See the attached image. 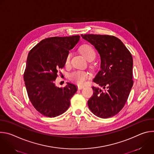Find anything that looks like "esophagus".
<instances>
[{
  "label": "esophagus",
  "mask_w": 154,
  "mask_h": 154,
  "mask_svg": "<svg viewBox=\"0 0 154 154\" xmlns=\"http://www.w3.org/2000/svg\"><path fill=\"white\" fill-rule=\"evenodd\" d=\"M85 86H82V85H79L78 86H77V88H78V90H82L83 88H84Z\"/></svg>",
  "instance_id": "34e87169"
}]
</instances>
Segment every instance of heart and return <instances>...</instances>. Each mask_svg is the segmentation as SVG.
<instances>
[{
	"label": "heart",
	"instance_id": "heart-1",
	"mask_svg": "<svg viewBox=\"0 0 154 154\" xmlns=\"http://www.w3.org/2000/svg\"><path fill=\"white\" fill-rule=\"evenodd\" d=\"M80 51L81 53L84 55V57L88 60H90L91 59H94L96 57V52L93 48L90 45H83L80 48ZM71 58V53L69 52L65 58V65L69 66L70 64ZM89 77V74L86 71H75L71 73L69 75L70 80L74 82L79 85H83L87 79Z\"/></svg>",
	"mask_w": 154,
	"mask_h": 154
}]
</instances>
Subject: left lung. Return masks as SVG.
Wrapping results in <instances>:
<instances>
[{"instance_id":"left-lung-1","label":"left lung","mask_w":154,"mask_h":154,"mask_svg":"<svg viewBox=\"0 0 154 154\" xmlns=\"http://www.w3.org/2000/svg\"><path fill=\"white\" fill-rule=\"evenodd\" d=\"M81 36L94 46L100 56V70L93 82L105 90L93 86V96L88 105L99 118L112 117L124 106L134 84L132 56L123 42L114 36Z\"/></svg>"}]
</instances>
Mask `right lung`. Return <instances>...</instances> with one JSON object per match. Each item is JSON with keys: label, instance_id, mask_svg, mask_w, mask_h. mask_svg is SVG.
I'll use <instances>...</instances> for the list:
<instances>
[{"label": "right lung", "instance_id": "1", "mask_svg": "<svg viewBox=\"0 0 154 154\" xmlns=\"http://www.w3.org/2000/svg\"><path fill=\"white\" fill-rule=\"evenodd\" d=\"M79 35L51 37L41 41L28 55L24 80L30 101L43 116L54 118L67 110L77 91L74 84L63 88L55 84L58 71L64 68L65 58L79 42Z\"/></svg>", "mask_w": 154, "mask_h": 154}]
</instances>
